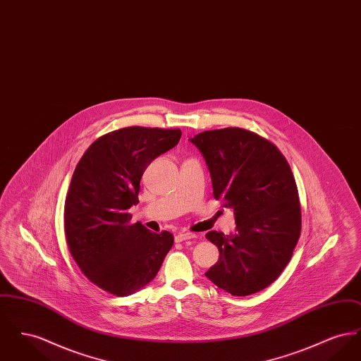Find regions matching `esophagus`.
<instances>
[{
	"label": "esophagus",
	"mask_w": 361,
	"mask_h": 361,
	"mask_svg": "<svg viewBox=\"0 0 361 361\" xmlns=\"http://www.w3.org/2000/svg\"><path fill=\"white\" fill-rule=\"evenodd\" d=\"M192 238H196V234L193 233H178L176 235V242H183V240H192Z\"/></svg>",
	"instance_id": "esophagus-1"
}]
</instances>
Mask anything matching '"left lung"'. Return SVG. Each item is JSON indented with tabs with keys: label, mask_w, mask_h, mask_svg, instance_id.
I'll use <instances>...</instances> for the list:
<instances>
[{
	"label": "left lung",
	"mask_w": 361,
	"mask_h": 361,
	"mask_svg": "<svg viewBox=\"0 0 361 361\" xmlns=\"http://www.w3.org/2000/svg\"><path fill=\"white\" fill-rule=\"evenodd\" d=\"M206 158L214 197L231 208L235 234L208 231L219 259L206 276L246 296L267 288L292 257L302 230L298 187L286 157L256 133L227 127L189 139Z\"/></svg>",
	"instance_id": "8db88e82"
}]
</instances>
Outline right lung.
<instances>
[{"instance_id": "1", "label": "right lung", "mask_w": 361, "mask_h": 361, "mask_svg": "<svg viewBox=\"0 0 361 361\" xmlns=\"http://www.w3.org/2000/svg\"><path fill=\"white\" fill-rule=\"evenodd\" d=\"M178 128L126 127L96 139L73 173L65 200L70 255L97 287L116 296L139 291L154 279L174 237L131 224L142 174L174 147Z\"/></svg>"}]
</instances>
